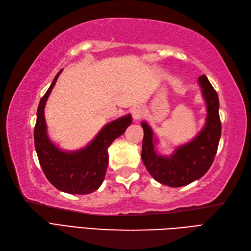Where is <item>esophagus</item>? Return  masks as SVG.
Masks as SVG:
<instances>
[{"label":"esophagus","mask_w":251,"mask_h":251,"mask_svg":"<svg viewBox=\"0 0 251 251\" xmlns=\"http://www.w3.org/2000/svg\"><path fill=\"white\" fill-rule=\"evenodd\" d=\"M131 112H132L133 119H134V120H139V119H141V118L144 116L145 109H144L142 106H135V107L132 108Z\"/></svg>","instance_id":"obj_1"}]
</instances>
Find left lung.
Wrapping results in <instances>:
<instances>
[{"label": "left lung", "mask_w": 251, "mask_h": 251, "mask_svg": "<svg viewBox=\"0 0 251 251\" xmlns=\"http://www.w3.org/2000/svg\"><path fill=\"white\" fill-rule=\"evenodd\" d=\"M206 102L207 117L204 128L190 143L175 150L171 156L158 155L150 126L143 122L142 159L156 181L169 187H182L203 176L212 166L221 137L219 98L205 75L198 79Z\"/></svg>", "instance_id": "8db88e82"}]
</instances>
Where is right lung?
I'll return each mask as SVG.
<instances>
[{"label": "right lung", "instance_id": "right-lung-1", "mask_svg": "<svg viewBox=\"0 0 251 251\" xmlns=\"http://www.w3.org/2000/svg\"><path fill=\"white\" fill-rule=\"evenodd\" d=\"M61 72L55 76L38 105L34 127L35 150L46 177L56 189L85 195L100 188L108 166L107 148L131 124V116L127 115L105 125L85 148L74 152L61 151L48 137L44 112L46 102Z\"/></svg>", "mask_w": 251, "mask_h": 251}]
</instances>
